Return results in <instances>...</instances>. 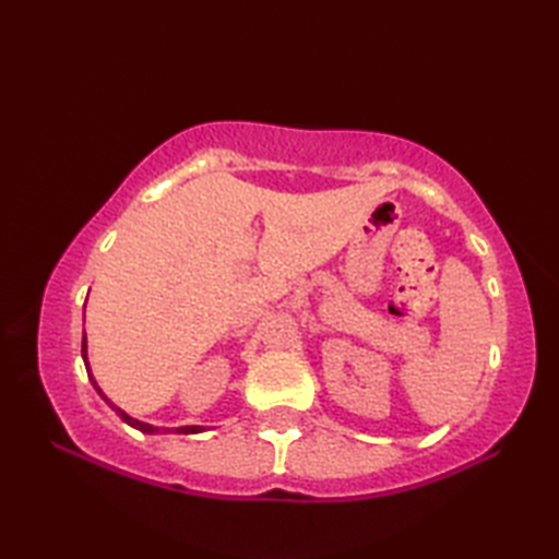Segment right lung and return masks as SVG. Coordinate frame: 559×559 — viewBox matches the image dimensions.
<instances>
[{
	"mask_svg": "<svg viewBox=\"0 0 559 559\" xmlns=\"http://www.w3.org/2000/svg\"><path fill=\"white\" fill-rule=\"evenodd\" d=\"M81 355H83V362H86V370H88V379L93 382V386H96V391L98 394L103 396V401L105 403H110V408L120 415V418L127 423V425H132L134 430H139V432H146V435H153V432H177V435H197V432H201L204 430V427L201 425H185V427H153V425H148V423H141V420H136V418H132V415H127L122 408H117L115 403L103 394L100 391V386L96 384V379H93V374H91V367H88V355H86V334H83V338H81Z\"/></svg>",
	"mask_w": 559,
	"mask_h": 559,
	"instance_id": "add662e5",
	"label": "right lung"
}]
</instances>
